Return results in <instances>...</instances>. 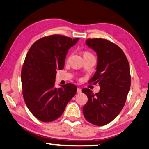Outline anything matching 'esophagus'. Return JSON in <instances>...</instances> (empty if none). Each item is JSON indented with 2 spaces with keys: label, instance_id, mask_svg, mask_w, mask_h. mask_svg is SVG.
<instances>
[{
  "label": "esophagus",
  "instance_id": "esophagus-1",
  "mask_svg": "<svg viewBox=\"0 0 149 149\" xmlns=\"http://www.w3.org/2000/svg\"><path fill=\"white\" fill-rule=\"evenodd\" d=\"M81 92H82V90H81V88H77V93H80Z\"/></svg>",
  "mask_w": 149,
  "mask_h": 149
}]
</instances>
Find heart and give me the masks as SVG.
<instances>
[{
  "label": "heart",
  "instance_id": "b5f03b06",
  "mask_svg": "<svg viewBox=\"0 0 149 149\" xmlns=\"http://www.w3.org/2000/svg\"><path fill=\"white\" fill-rule=\"evenodd\" d=\"M82 56H83V58H88V57H91V56H93V55L91 54L90 52H88V51H84L82 52Z\"/></svg>",
  "mask_w": 149,
  "mask_h": 149
}]
</instances>
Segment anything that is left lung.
Segmentation results:
<instances>
[{
	"instance_id": "obj_1",
	"label": "left lung",
	"mask_w": 149,
	"mask_h": 149,
	"mask_svg": "<svg viewBox=\"0 0 149 149\" xmlns=\"http://www.w3.org/2000/svg\"><path fill=\"white\" fill-rule=\"evenodd\" d=\"M86 43L98 56L97 71L88 83H98L101 88L95 94L82 89L88 97L82 111L87 121L102 126L114 120L125 106L131 86L130 65L122 49L107 39H88Z\"/></svg>"
}]
</instances>
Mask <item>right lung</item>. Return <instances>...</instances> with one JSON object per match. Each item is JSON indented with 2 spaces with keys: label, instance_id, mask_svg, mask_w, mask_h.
<instances>
[{
  "label": "right lung",
  "instance_id": "right-lung-1",
  "mask_svg": "<svg viewBox=\"0 0 149 149\" xmlns=\"http://www.w3.org/2000/svg\"><path fill=\"white\" fill-rule=\"evenodd\" d=\"M79 38L52 35L38 39L28 52L21 72L23 97L37 119L51 122L58 118L76 95L71 83L54 88L57 69L64 67L68 49Z\"/></svg>",
  "mask_w": 149,
  "mask_h": 149
}]
</instances>
